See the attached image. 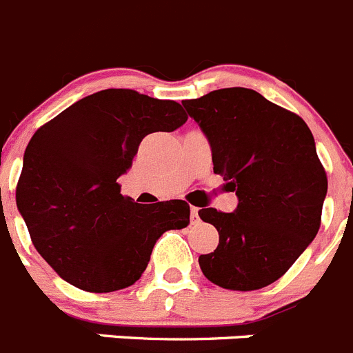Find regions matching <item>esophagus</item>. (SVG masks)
I'll list each match as a JSON object with an SVG mask.
<instances>
[{"label": "esophagus", "instance_id": "34e87169", "mask_svg": "<svg viewBox=\"0 0 353 353\" xmlns=\"http://www.w3.org/2000/svg\"><path fill=\"white\" fill-rule=\"evenodd\" d=\"M199 209H196V207H192V209H190V223H192V225H199Z\"/></svg>", "mask_w": 353, "mask_h": 353}]
</instances>
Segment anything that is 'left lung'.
<instances>
[{"mask_svg": "<svg viewBox=\"0 0 353 353\" xmlns=\"http://www.w3.org/2000/svg\"><path fill=\"white\" fill-rule=\"evenodd\" d=\"M183 106L209 141L214 174L239 199L233 212H199L219 233L216 251L199 258L200 268L219 288H266L321 228L327 177L310 128L251 88H219Z\"/></svg>", "mask_w": 353, "mask_h": 353, "instance_id": "obj_1", "label": "left lung"}]
</instances>
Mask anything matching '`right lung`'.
Returning <instances> with one entry per match:
<instances>
[{
	"instance_id": "obj_1",
	"label": "right lung",
	"mask_w": 353,
	"mask_h": 353,
	"mask_svg": "<svg viewBox=\"0 0 353 353\" xmlns=\"http://www.w3.org/2000/svg\"><path fill=\"white\" fill-rule=\"evenodd\" d=\"M181 104L128 88L74 102L36 130L24 153L17 209L41 258L88 292L132 285L167 230L190 225V205H141L120 193L139 144L186 123Z\"/></svg>"
}]
</instances>
